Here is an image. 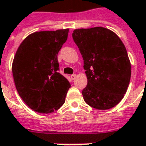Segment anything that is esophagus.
Masks as SVG:
<instances>
[{"instance_id": "34e87169", "label": "esophagus", "mask_w": 146, "mask_h": 146, "mask_svg": "<svg viewBox=\"0 0 146 146\" xmlns=\"http://www.w3.org/2000/svg\"><path fill=\"white\" fill-rule=\"evenodd\" d=\"M76 78V74H73V75H71V76H70V79H71L72 80H75Z\"/></svg>"}]
</instances>
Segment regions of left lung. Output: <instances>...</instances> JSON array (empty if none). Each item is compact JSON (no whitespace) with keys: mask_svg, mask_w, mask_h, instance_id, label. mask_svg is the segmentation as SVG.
I'll return each mask as SVG.
<instances>
[{"mask_svg":"<svg viewBox=\"0 0 146 146\" xmlns=\"http://www.w3.org/2000/svg\"><path fill=\"white\" fill-rule=\"evenodd\" d=\"M72 37L87 76V86L82 90L84 102L98 110L115 106L126 93L131 78L124 44L115 32L102 27L76 29Z\"/></svg>","mask_w":146,"mask_h":146,"instance_id":"1","label":"left lung"}]
</instances>
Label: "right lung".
<instances>
[{
    "label": "right lung",
    "mask_w": 146,
    "mask_h": 146,
    "mask_svg": "<svg viewBox=\"0 0 146 146\" xmlns=\"http://www.w3.org/2000/svg\"><path fill=\"white\" fill-rule=\"evenodd\" d=\"M69 29L32 33L14 56L12 71L21 98L31 109L48 114L65 102L70 82L58 71V53L68 36Z\"/></svg>",
    "instance_id": "1"
}]
</instances>
